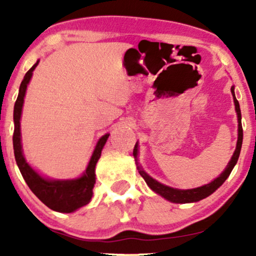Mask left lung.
<instances>
[{
  "mask_svg": "<svg viewBox=\"0 0 256 256\" xmlns=\"http://www.w3.org/2000/svg\"><path fill=\"white\" fill-rule=\"evenodd\" d=\"M230 92H232L233 96V100H234V106H236V116H238V141H236V150H234L233 156L227 164V166L225 168V170L222 171V174H219L218 177L214 178L211 183L202 185V186L199 188H188V190H180V188H174L171 186H168V185H164L162 183H160L158 180H154L152 176H149L148 174L143 170V168L141 166V164L138 162V143L136 142L134 152H132V155H134L135 158V163H136V168H138V172L141 176L143 177V180H146V183L148 186L152 188V190L155 192V194H160V197H163L166 200H169L171 202H176V204H186V202H196L202 200L206 197H208L210 194H212L213 192L222 186L228 176L232 172L233 168L236 166V164L239 160V155L241 152V146H242V138H244V132H242V126H241V110H240V104L238 102L236 98V93H234V86L230 87Z\"/></svg>",
  "mask_w": 256,
  "mask_h": 256,
  "instance_id": "8db88e82",
  "label": "left lung"
}]
</instances>
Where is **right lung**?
I'll list each match as a JSON object with an SVG mask.
<instances>
[{
  "mask_svg": "<svg viewBox=\"0 0 256 256\" xmlns=\"http://www.w3.org/2000/svg\"><path fill=\"white\" fill-rule=\"evenodd\" d=\"M38 62L40 60H37L36 64L24 76L20 86L18 96L14 107V124H15L12 136L14 154H15L17 166L24 180L26 182L30 190L36 194V197L48 208L56 212L71 213L88 204L93 197V188L96 184V166L110 134L107 132L101 136L99 141L96 142L86 170L80 177L73 178V180H50L37 172L24 157L22 135H20V116H22L24 96H26L28 85Z\"/></svg>",
  "mask_w": 256,
  "mask_h": 256,
  "instance_id": "right-lung-1",
  "label": "right lung"
}]
</instances>
